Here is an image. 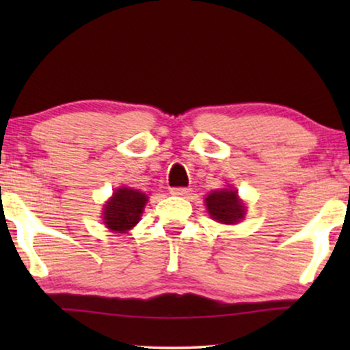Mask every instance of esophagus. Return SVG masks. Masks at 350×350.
I'll return each instance as SVG.
<instances>
[{"label":"esophagus","instance_id":"34e87169","mask_svg":"<svg viewBox=\"0 0 350 350\" xmlns=\"http://www.w3.org/2000/svg\"><path fill=\"white\" fill-rule=\"evenodd\" d=\"M170 194L181 196V198H186V196L191 194V188H181V186H178V188H172V189H170Z\"/></svg>","mask_w":350,"mask_h":350}]
</instances>
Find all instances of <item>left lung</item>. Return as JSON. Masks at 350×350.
<instances>
[{
    "instance_id": "obj_1",
    "label": "left lung",
    "mask_w": 350,
    "mask_h": 350,
    "mask_svg": "<svg viewBox=\"0 0 350 350\" xmlns=\"http://www.w3.org/2000/svg\"><path fill=\"white\" fill-rule=\"evenodd\" d=\"M210 217L223 224H236L245 215V207L237 198V191H213L205 198Z\"/></svg>"
}]
</instances>
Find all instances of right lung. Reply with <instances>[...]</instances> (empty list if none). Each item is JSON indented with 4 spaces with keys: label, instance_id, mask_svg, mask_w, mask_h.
I'll list each match as a JSON object with an SVG mask.
<instances>
[{
    "label": "right lung",
    "instance_id": "right-lung-1",
    "mask_svg": "<svg viewBox=\"0 0 350 350\" xmlns=\"http://www.w3.org/2000/svg\"><path fill=\"white\" fill-rule=\"evenodd\" d=\"M148 198L140 191L119 188L103 207V219L111 231L124 232L135 226Z\"/></svg>",
    "mask_w": 350,
    "mask_h": 350
}]
</instances>
